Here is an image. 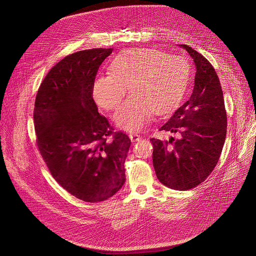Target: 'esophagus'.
<instances>
[{"label": "esophagus", "mask_w": 256, "mask_h": 256, "mask_svg": "<svg viewBox=\"0 0 256 256\" xmlns=\"http://www.w3.org/2000/svg\"><path fill=\"white\" fill-rule=\"evenodd\" d=\"M129 137H130L131 141H133V142H136V141H139V140H141V137H140V135H138V134H135V133L129 134Z\"/></svg>", "instance_id": "1"}]
</instances>
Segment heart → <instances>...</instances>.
<instances>
[{"mask_svg":"<svg viewBox=\"0 0 256 256\" xmlns=\"http://www.w3.org/2000/svg\"><path fill=\"white\" fill-rule=\"evenodd\" d=\"M108 74L97 77L92 96L102 109L115 110L126 94L131 95L114 116L122 129L136 132L151 114L164 115L174 110L187 90L191 68L180 56L153 48L121 51L108 65Z\"/></svg>","mask_w":256,"mask_h":256,"instance_id":"heart-1","label":"heart"}]
</instances>
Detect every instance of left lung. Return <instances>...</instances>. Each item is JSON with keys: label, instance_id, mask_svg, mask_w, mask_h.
I'll use <instances>...</instances> for the list:
<instances>
[{"label": "left lung", "instance_id": "left-lung-1", "mask_svg": "<svg viewBox=\"0 0 256 256\" xmlns=\"http://www.w3.org/2000/svg\"><path fill=\"white\" fill-rule=\"evenodd\" d=\"M196 66L191 97L159 130L171 132L168 141L151 138L153 166L158 180L175 190L202 183L220 157L227 127L223 93L210 62L187 45H181Z\"/></svg>", "mask_w": 256, "mask_h": 256}]
</instances>
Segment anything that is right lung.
<instances>
[{"label":"right lung","instance_id":"1","mask_svg":"<svg viewBox=\"0 0 256 256\" xmlns=\"http://www.w3.org/2000/svg\"><path fill=\"white\" fill-rule=\"evenodd\" d=\"M113 49L66 56L41 83L35 100L36 143L53 178L85 202L112 197L125 182L131 140L98 113L92 85Z\"/></svg>","mask_w":256,"mask_h":256}]
</instances>
